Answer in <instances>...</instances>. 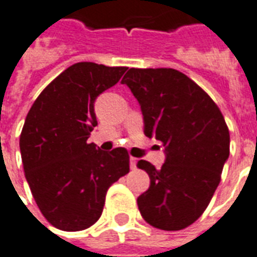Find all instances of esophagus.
I'll return each mask as SVG.
<instances>
[{
    "label": "esophagus",
    "mask_w": 257,
    "mask_h": 257,
    "mask_svg": "<svg viewBox=\"0 0 257 257\" xmlns=\"http://www.w3.org/2000/svg\"><path fill=\"white\" fill-rule=\"evenodd\" d=\"M137 167V159L136 158H131V168L135 170Z\"/></svg>",
    "instance_id": "obj_1"
}]
</instances>
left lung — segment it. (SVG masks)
Listing matches in <instances>:
<instances>
[{
    "label": "left lung",
    "instance_id": "obj_1",
    "mask_svg": "<svg viewBox=\"0 0 257 257\" xmlns=\"http://www.w3.org/2000/svg\"><path fill=\"white\" fill-rule=\"evenodd\" d=\"M121 83L142 106L146 136L166 148L160 168L137 163L151 179L137 198L139 210L154 228H187L206 210L229 158L224 115L202 87L174 68H129Z\"/></svg>",
    "mask_w": 257,
    "mask_h": 257
}]
</instances>
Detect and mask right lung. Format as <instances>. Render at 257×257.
Wrapping results in <instances>:
<instances>
[{
	"label": "right lung",
	"instance_id": "1",
	"mask_svg": "<svg viewBox=\"0 0 257 257\" xmlns=\"http://www.w3.org/2000/svg\"><path fill=\"white\" fill-rule=\"evenodd\" d=\"M126 67L79 62L59 74L29 109L20 151L29 189L52 226L90 228L102 214L107 189L129 172L128 151L103 152L87 143L97 125L94 102Z\"/></svg>",
	"mask_w": 257,
	"mask_h": 257
}]
</instances>
